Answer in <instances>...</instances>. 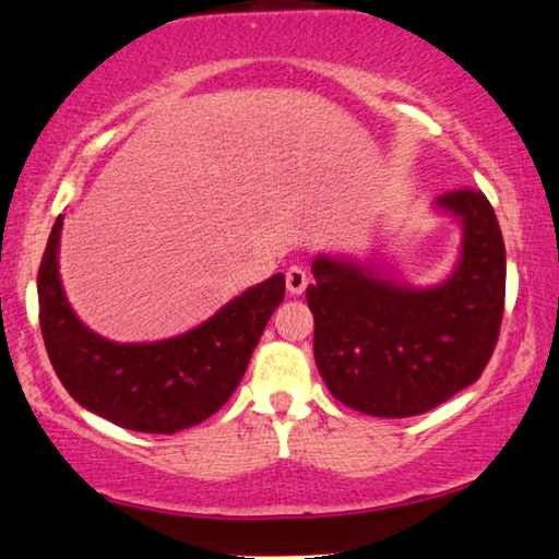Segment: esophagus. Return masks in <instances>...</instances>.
I'll use <instances>...</instances> for the list:
<instances>
[{"label":"esophagus","instance_id":"34e87169","mask_svg":"<svg viewBox=\"0 0 559 559\" xmlns=\"http://www.w3.org/2000/svg\"><path fill=\"white\" fill-rule=\"evenodd\" d=\"M308 283H310V278H308L306 269L290 266L286 271V288H288L290 296H302V293H306V288H308Z\"/></svg>","mask_w":559,"mask_h":559}]
</instances>
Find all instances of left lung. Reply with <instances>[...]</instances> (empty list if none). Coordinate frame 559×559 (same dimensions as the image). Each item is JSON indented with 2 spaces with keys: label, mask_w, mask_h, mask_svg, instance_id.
<instances>
[{
  "label": "left lung",
  "mask_w": 559,
  "mask_h": 559,
  "mask_svg": "<svg viewBox=\"0 0 559 559\" xmlns=\"http://www.w3.org/2000/svg\"><path fill=\"white\" fill-rule=\"evenodd\" d=\"M456 222L460 247L440 281L415 286L377 259L318 253L308 306L314 364L330 393L377 418H411L481 377L499 337L506 247L481 192L432 202Z\"/></svg>",
  "instance_id": "left-lung-1"
}]
</instances>
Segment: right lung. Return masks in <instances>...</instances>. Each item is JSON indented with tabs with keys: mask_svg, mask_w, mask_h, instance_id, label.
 Masks as SVG:
<instances>
[{
	"mask_svg": "<svg viewBox=\"0 0 559 559\" xmlns=\"http://www.w3.org/2000/svg\"><path fill=\"white\" fill-rule=\"evenodd\" d=\"M63 215L38 269L40 332L60 383L90 413L119 428L174 435L229 401L251 352L286 293L283 273L231 298L212 318L156 342L107 340L78 318L60 281Z\"/></svg>",
	"mask_w": 559,
	"mask_h": 559,
	"instance_id": "obj_1",
	"label": "right lung"
}]
</instances>
